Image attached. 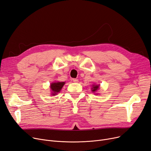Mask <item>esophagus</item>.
I'll list each match as a JSON object with an SVG mask.
<instances>
[{"label": "esophagus", "instance_id": "34e87169", "mask_svg": "<svg viewBox=\"0 0 151 151\" xmlns=\"http://www.w3.org/2000/svg\"><path fill=\"white\" fill-rule=\"evenodd\" d=\"M73 82H76V83H77V82H78V79H77V78H73Z\"/></svg>", "mask_w": 151, "mask_h": 151}]
</instances>
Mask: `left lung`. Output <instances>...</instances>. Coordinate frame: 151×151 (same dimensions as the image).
Here are the masks:
<instances>
[{"mask_svg": "<svg viewBox=\"0 0 151 151\" xmlns=\"http://www.w3.org/2000/svg\"><path fill=\"white\" fill-rule=\"evenodd\" d=\"M99 85H93L92 88H91V91L93 93H95L99 89Z\"/></svg>", "mask_w": 151, "mask_h": 151, "instance_id": "left-lung-1", "label": "left lung"}]
</instances>
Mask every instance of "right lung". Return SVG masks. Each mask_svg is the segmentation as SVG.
Instances as JSON below:
<instances>
[{
    "instance_id": "add662e5",
    "label": "right lung",
    "mask_w": 151,
    "mask_h": 151,
    "mask_svg": "<svg viewBox=\"0 0 151 151\" xmlns=\"http://www.w3.org/2000/svg\"><path fill=\"white\" fill-rule=\"evenodd\" d=\"M65 84V82H53L51 84H50V89L52 90V95L54 96L56 95V94H58V93H59L64 85Z\"/></svg>"
}]
</instances>
